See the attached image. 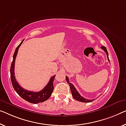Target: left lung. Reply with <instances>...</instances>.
I'll use <instances>...</instances> for the list:
<instances>
[{"instance_id": "1", "label": "left lung", "mask_w": 126, "mask_h": 126, "mask_svg": "<svg viewBox=\"0 0 126 126\" xmlns=\"http://www.w3.org/2000/svg\"><path fill=\"white\" fill-rule=\"evenodd\" d=\"M101 48H102V49L104 50L105 52H106V55H107V57H108V61L110 62L109 59V54H108V51H107L106 48L105 47V46H101ZM65 79H66V81L67 82V83L69 84V87H70L71 93H72V95L74 99H75L77 101H80V102H92V101L94 100V99H92V100L91 99H88L87 98H84V97H82L81 95L77 91V90L76 89V88H75L74 85H73L72 83L69 82V79L68 77L65 76Z\"/></svg>"}]
</instances>
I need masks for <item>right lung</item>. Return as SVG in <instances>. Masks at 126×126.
Returning a JSON list of instances; mask_svg holds the SVG:
<instances>
[{
  "label": "right lung",
  "mask_w": 126,
  "mask_h": 126,
  "mask_svg": "<svg viewBox=\"0 0 126 126\" xmlns=\"http://www.w3.org/2000/svg\"><path fill=\"white\" fill-rule=\"evenodd\" d=\"M23 41L20 43L19 45L17 47L15 51L14 52V56H13V61L11 63V68H10V73H11V79L13 87H14L15 91L16 93L20 95L21 98L27 101L28 102L32 103V104H38L39 102H42L46 101L47 99L49 98L51 96V94L53 92L54 86H53V81L55 79V75L51 77L50 79L49 82L47 84L46 87L44 89L41 90V91L35 92H32L27 91V90L23 89V88L20 87L18 84L17 81H16V79L15 77V59H16L17 54L18 48L21 46Z\"/></svg>",
  "instance_id": "add662e5"
}]
</instances>
